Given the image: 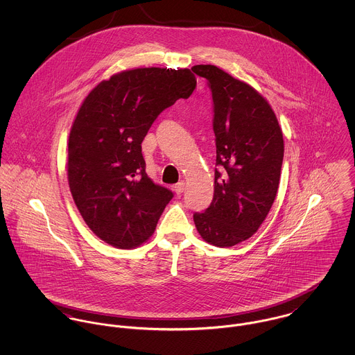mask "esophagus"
I'll return each instance as SVG.
<instances>
[{
    "label": "esophagus",
    "mask_w": 355,
    "mask_h": 355,
    "mask_svg": "<svg viewBox=\"0 0 355 355\" xmlns=\"http://www.w3.org/2000/svg\"><path fill=\"white\" fill-rule=\"evenodd\" d=\"M173 191H175L176 194H182V193L184 191V182L182 180V182L176 183V184L173 186Z\"/></svg>",
    "instance_id": "obj_1"
}]
</instances>
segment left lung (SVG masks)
I'll return each instance as SVG.
<instances>
[{
	"mask_svg": "<svg viewBox=\"0 0 355 355\" xmlns=\"http://www.w3.org/2000/svg\"><path fill=\"white\" fill-rule=\"evenodd\" d=\"M207 80L216 137L214 194L203 213H194L203 241L235 246L266 218L277 194L284 155L283 132L268 101L250 85L216 65H194Z\"/></svg>",
	"mask_w": 355,
	"mask_h": 355,
	"instance_id": "obj_1",
	"label": "left lung"
}]
</instances>
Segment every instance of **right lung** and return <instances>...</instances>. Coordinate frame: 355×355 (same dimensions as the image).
Instances as JSON below:
<instances>
[{
	"label": "right lung",
	"instance_id": "obj_1",
	"mask_svg": "<svg viewBox=\"0 0 355 355\" xmlns=\"http://www.w3.org/2000/svg\"><path fill=\"white\" fill-rule=\"evenodd\" d=\"M197 86L187 68H137L112 75L82 102L68 139V183L89 228L103 242H146L172 200L146 173L142 141L157 116Z\"/></svg>",
	"mask_w": 355,
	"mask_h": 355
}]
</instances>
